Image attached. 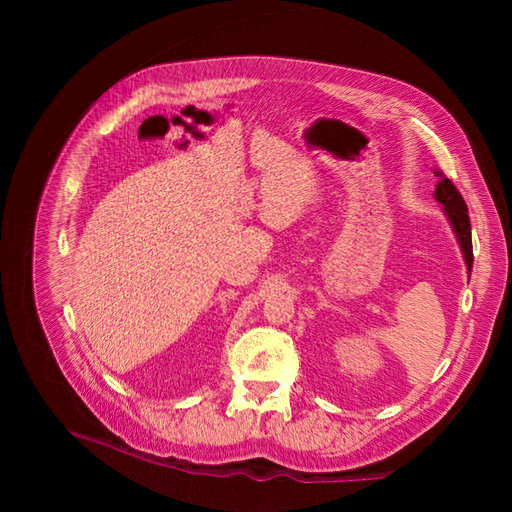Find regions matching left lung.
Here are the masks:
<instances>
[{
    "label": "left lung",
    "mask_w": 512,
    "mask_h": 512,
    "mask_svg": "<svg viewBox=\"0 0 512 512\" xmlns=\"http://www.w3.org/2000/svg\"><path fill=\"white\" fill-rule=\"evenodd\" d=\"M436 176L440 178L436 184V201L444 205V211L450 220V226L456 234V240H459L461 251L465 255V263L467 270L471 274L473 267V245H471V222H469V213H467V203L461 197V193L456 191V186L442 174L436 172Z\"/></svg>",
    "instance_id": "1"
}]
</instances>
